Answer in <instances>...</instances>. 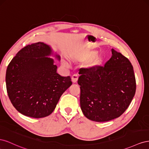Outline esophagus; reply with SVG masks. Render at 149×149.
I'll use <instances>...</instances> for the list:
<instances>
[{"label": "esophagus", "mask_w": 149, "mask_h": 149, "mask_svg": "<svg viewBox=\"0 0 149 149\" xmlns=\"http://www.w3.org/2000/svg\"><path fill=\"white\" fill-rule=\"evenodd\" d=\"M78 74H74L71 77V80H72V82L75 83L77 82L78 81Z\"/></svg>", "instance_id": "esophagus-1"}]
</instances>
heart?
Listing matches in <instances>:
<instances>
[{
  "mask_svg": "<svg viewBox=\"0 0 149 149\" xmlns=\"http://www.w3.org/2000/svg\"><path fill=\"white\" fill-rule=\"evenodd\" d=\"M95 49H90L86 51L79 58L81 61H86L85 68L90 71H93L97 69L104 61V56L102 54H97Z\"/></svg>",
  "mask_w": 149,
  "mask_h": 149,
  "instance_id": "obj_1",
  "label": "heart"
}]
</instances>
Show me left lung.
Returning a JSON list of instances; mask_svg holds the SVG:
<instances>
[{
    "mask_svg": "<svg viewBox=\"0 0 149 149\" xmlns=\"http://www.w3.org/2000/svg\"><path fill=\"white\" fill-rule=\"evenodd\" d=\"M111 52L104 67L93 71L81 68L79 73L81 109L86 118L100 123L123 114L136 90L131 63L113 48Z\"/></svg>",
    "mask_w": 149,
    "mask_h": 149,
    "instance_id": "obj_1",
    "label": "left lung"
}]
</instances>
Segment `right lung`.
Listing matches in <instances>:
<instances>
[{
  "instance_id": "obj_1",
  "label": "right lung",
  "mask_w": 149,
  "mask_h": 149,
  "mask_svg": "<svg viewBox=\"0 0 149 149\" xmlns=\"http://www.w3.org/2000/svg\"><path fill=\"white\" fill-rule=\"evenodd\" d=\"M51 56L60 61V56L49 45L38 42L22 48L8 65L7 91L20 113L33 118L49 116L72 84L70 76L57 73Z\"/></svg>"
}]
</instances>
